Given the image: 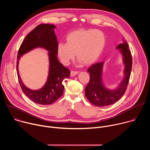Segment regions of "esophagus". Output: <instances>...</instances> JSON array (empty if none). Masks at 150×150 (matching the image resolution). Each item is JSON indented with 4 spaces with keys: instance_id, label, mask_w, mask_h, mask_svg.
Listing matches in <instances>:
<instances>
[{
    "instance_id": "1",
    "label": "esophagus",
    "mask_w": 150,
    "mask_h": 150,
    "mask_svg": "<svg viewBox=\"0 0 150 150\" xmlns=\"http://www.w3.org/2000/svg\"><path fill=\"white\" fill-rule=\"evenodd\" d=\"M78 74V71H71V76H74L75 75H77Z\"/></svg>"
}]
</instances>
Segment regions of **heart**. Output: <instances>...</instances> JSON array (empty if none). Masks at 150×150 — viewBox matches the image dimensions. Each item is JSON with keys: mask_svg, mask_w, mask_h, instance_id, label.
<instances>
[{"mask_svg": "<svg viewBox=\"0 0 150 150\" xmlns=\"http://www.w3.org/2000/svg\"><path fill=\"white\" fill-rule=\"evenodd\" d=\"M105 45V37L100 30L81 29L69 33L66 44L59 43L57 54L61 62L68 65L75 57L84 65L95 63L101 56Z\"/></svg>", "mask_w": 150, "mask_h": 150, "instance_id": "1", "label": "heart"}]
</instances>
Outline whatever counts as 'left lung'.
I'll list each match as a JSON object with an SVG mask.
<instances>
[{
    "label": "left lung",
    "instance_id": "left-lung-1",
    "mask_svg": "<svg viewBox=\"0 0 150 150\" xmlns=\"http://www.w3.org/2000/svg\"><path fill=\"white\" fill-rule=\"evenodd\" d=\"M117 49H120L125 68L124 78L116 90L107 89L103 84L101 74L103 62L93 64L88 69L90 74V81L85 88V96L96 106H107L116 103L123 96L126 90L132 70V55L127 42L124 39L123 42L117 46Z\"/></svg>",
    "mask_w": 150,
    "mask_h": 150
}]
</instances>
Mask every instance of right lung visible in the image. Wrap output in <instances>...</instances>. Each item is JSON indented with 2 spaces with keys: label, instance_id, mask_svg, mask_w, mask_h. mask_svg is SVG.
Returning a JSON list of instances; mask_svg holds the SVG:
<instances>
[{
  "label": "right lung",
  "instance_id": "add662e5",
  "mask_svg": "<svg viewBox=\"0 0 150 150\" xmlns=\"http://www.w3.org/2000/svg\"><path fill=\"white\" fill-rule=\"evenodd\" d=\"M52 24H42L37 25L24 38L18 50L16 61L17 75L20 86L25 94L35 103L48 105L54 103L63 94L62 81L69 78L70 71L61 64L57 57L58 42ZM36 47H42L50 52V67L46 84L38 91H31L23 83L18 72V60L21 55Z\"/></svg>",
  "mask_w": 150,
  "mask_h": 150
}]
</instances>
